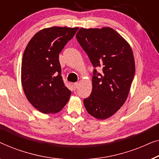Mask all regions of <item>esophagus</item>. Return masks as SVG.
Here are the masks:
<instances>
[{
  "instance_id": "34e87169",
  "label": "esophagus",
  "mask_w": 159,
  "mask_h": 159,
  "mask_svg": "<svg viewBox=\"0 0 159 159\" xmlns=\"http://www.w3.org/2000/svg\"><path fill=\"white\" fill-rule=\"evenodd\" d=\"M73 89L75 90V89L78 88V86H79V84H78V83H75V84H73Z\"/></svg>"
}]
</instances>
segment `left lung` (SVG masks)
<instances>
[{
    "label": "left lung",
    "instance_id": "8db88e82",
    "mask_svg": "<svg viewBox=\"0 0 159 159\" xmlns=\"http://www.w3.org/2000/svg\"><path fill=\"white\" fill-rule=\"evenodd\" d=\"M76 39L93 66L92 91L84 99L89 115L107 119L119 110L128 96L135 75L133 51L111 28L80 29ZM102 68L101 74L96 67Z\"/></svg>",
    "mask_w": 159,
    "mask_h": 159
}]
</instances>
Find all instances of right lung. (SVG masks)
<instances>
[{"mask_svg": "<svg viewBox=\"0 0 159 159\" xmlns=\"http://www.w3.org/2000/svg\"><path fill=\"white\" fill-rule=\"evenodd\" d=\"M79 28L54 27L37 32L24 50L21 84L28 101L44 114L56 113L69 100L71 91L61 75L59 54Z\"/></svg>", "mask_w": 159, "mask_h": 159, "instance_id": "add662e5", "label": "right lung"}]
</instances>
